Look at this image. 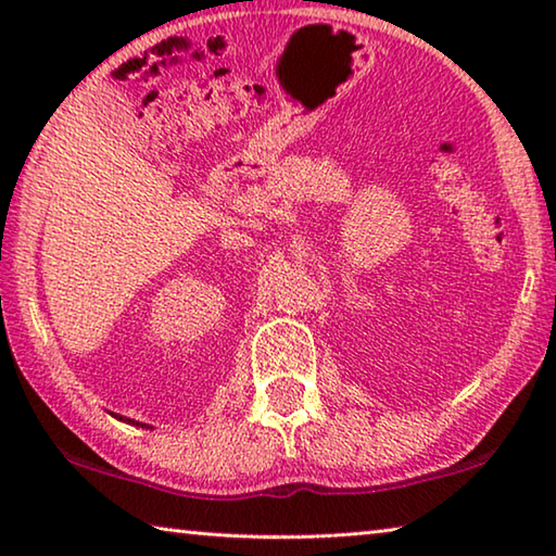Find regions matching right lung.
Listing matches in <instances>:
<instances>
[{
	"instance_id": "obj_1",
	"label": "right lung",
	"mask_w": 556,
	"mask_h": 556,
	"mask_svg": "<svg viewBox=\"0 0 556 556\" xmlns=\"http://www.w3.org/2000/svg\"><path fill=\"white\" fill-rule=\"evenodd\" d=\"M112 417H115V419H119V421H127V425H137V427H147V425H139V421H135V419H127V417H119V414H112ZM147 429H152V427H147Z\"/></svg>"
}]
</instances>
